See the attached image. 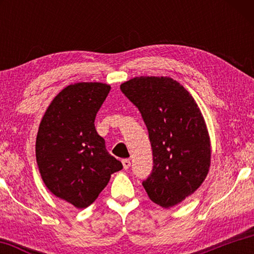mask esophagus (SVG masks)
Instances as JSON below:
<instances>
[{
  "label": "esophagus",
  "mask_w": 254,
  "mask_h": 254,
  "mask_svg": "<svg viewBox=\"0 0 254 254\" xmlns=\"http://www.w3.org/2000/svg\"><path fill=\"white\" fill-rule=\"evenodd\" d=\"M122 165H123V168L127 170V169L130 168V166H131V161L128 160V159H123V160H122Z\"/></svg>",
  "instance_id": "1"
}]
</instances>
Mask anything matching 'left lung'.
Returning <instances> with one entry per match:
<instances>
[{"label": "left lung", "mask_w": 254, "mask_h": 254, "mask_svg": "<svg viewBox=\"0 0 254 254\" xmlns=\"http://www.w3.org/2000/svg\"><path fill=\"white\" fill-rule=\"evenodd\" d=\"M121 91L147 126L153 169L142 183L149 198L165 208L182 203L199 188L210 166V139L198 105L170 77L140 76Z\"/></svg>", "instance_id": "1"}]
</instances>
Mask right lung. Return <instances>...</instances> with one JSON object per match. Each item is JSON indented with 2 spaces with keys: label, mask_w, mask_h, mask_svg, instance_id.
Segmentation results:
<instances>
[{
  "label": "right lung",
  "mask_w": 254,
  "mask_h": 254,
  "mask_svg": "<svg viewBox=\"0 0 254 254\" xmlns=\"http://www.w3.org/2000/svg\"><path fill=\"white\" fill-rule=\"evenodd\" d=\"M111 86L103 83L68 85L42 118L36 140V158L47 188L77 208H86L123 168L107 152L95 118Z\"/></svg>",
  "instance_id": "1"
}]
</instances>
